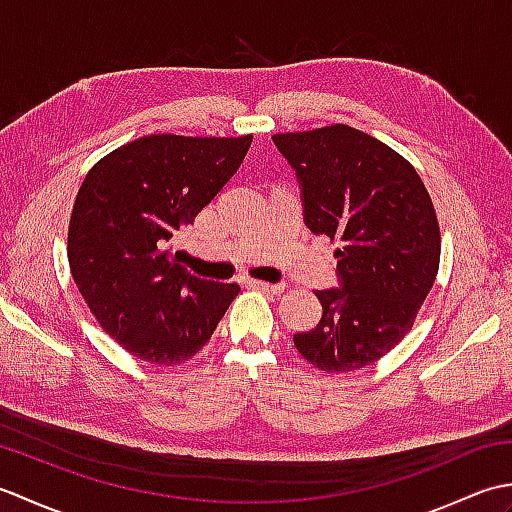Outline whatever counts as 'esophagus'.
<instances>
[{"label": "esophagus", "instance_id": "esophagus-1", "mask_svg": "<svg viewBox=\"0 0 512 512\" xmlns=\"http://www.w3.org/2000/svg\"><path fill=\"white\" fill-rule=\"evenodd\" d=\"M248 284L253 288L264 290V292H275V295H279V292L286 290V284H268V281H259V279H250Z\"/></svg>", "mask_w": 512, "mask_h": 512}]
</instances>
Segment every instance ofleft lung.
<instances>
[{
	"instance_id": "1",
	"label": "left lung",
	"mask_w": 512,
	"mask_h": 512,
	"mask_svg": "<svg viewBox=\"0 0 512 512\" xmlns=\"http://www.w3.org/2000/svg\"><path fill=\"white\" fill-rule=\"evenodd\" d=\"M273 143L297 173L303 222L341 244L339 288L317 290L321 321L292 341L323 372H354L416 321L440 266L436 209L411 162L361 129L336 123Z\"/></svg>"
}]
</instances>
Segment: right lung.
<instances>
[{
	"mask_svg": "<svg viewBox=\"0 0 512 512\" xmlns=\"http://www.w3.org/2000/svg\"><path fill=\"white\" fill-rule=\"evenodd\" d=\"M253 136L151 134L85 176L68 228V262L101 328L151 365L189 361L239 295L173 262L171 242L242 165Z\"/></svg>",
	"mask_w": 512,
	"mask_h": 512,
	"instance_id": "1",
	"label": "right lung"
}]
</instances>
